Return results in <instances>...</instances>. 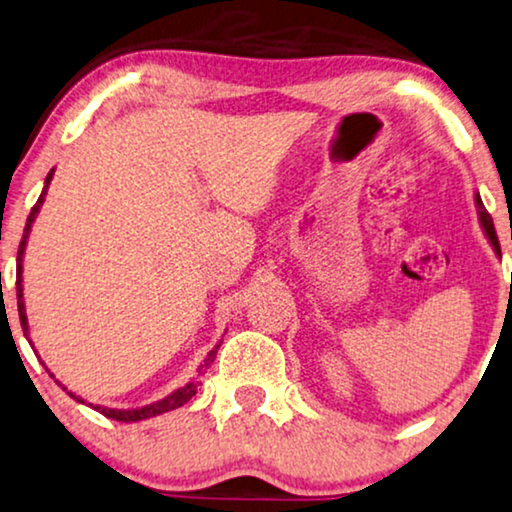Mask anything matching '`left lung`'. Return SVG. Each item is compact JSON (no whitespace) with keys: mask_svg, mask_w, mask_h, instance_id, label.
<instances>
[{"mask_svg":"<svg viewBox=\"0 0 512 512\" xmlns=\"http://www.w3.org/2000/svg\"><path fill=\"white\" fill-rule=\"evenodd\" d=\"M475 205H477V215H480L482 229H484V234H487V238H489L491 248H494L496 252H501V248H498V238H496V231H494V222H491V215H489V212L484 210V205H482V198H480V193H477V196H475Z\"/></svg>","mask_w":512,"mask_h":512,"instance_id":"8db88e82","label":"left lung"}]
</instances>
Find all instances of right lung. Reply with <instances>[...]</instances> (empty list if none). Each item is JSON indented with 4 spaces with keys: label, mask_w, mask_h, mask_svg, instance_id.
<instances>
[{
    "label": "right lung",
    "mask_w": 512,
    "mask_h": 512,
    "mask_svg": "<svg viewBox=\"0 0 512 512\" xmlns=\"http://www.w3.org/2000/svg\"><path fill=\"white\" fill-rule=\"evenodd\" d=\"M51 177H54V170H51V172L47 174V179H44L42 196L37 198L35 208L30 210L28 222H25V229H23L21 245H18V257H16V297H18V316H21V326H23V333H25V335H28L30 326H28V316H25V302H23V255H25V243H28V236H30L32 222H35L37 212H40V208H42L44 196H47V189H49V184H51ZM219 345H222V342H219ZM219 345H215V347L210 349V354H208V357H205L203 364H200L198 373H203L205 368H210V364H212V361H215V357H217V349H219ZM51 378H54V375H51ZM56 383H58V380H56ZM58 385H61V383H58ZM61 387H63V385H61ZM63 390H66V387H63ZM196 390H198V380H193V383H186L184 387H179V390H174L172 394H167L165 399L153 401V404L141 406V409H108V406H99V404H96V406H94V404H89V406H92L94 411L103 413V416H106V418L120 420V423H137V420H146V418L160 416V413H167V411L179 409V406H184L186 401H189V399L193 397V394H196ZM66 392H68V390H66ZM68 394H70V397H73L75 401H80V404H84V399H82V397H77V394H73V392H68Z\"/></svg>",
    "instance_id": "1"
}]
</instances>
